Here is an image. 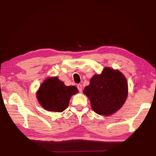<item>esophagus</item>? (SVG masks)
<instances>
[{"instance_id":"1","label":"esophagus","mask_w":156,"mask_h":156,"mask_svg":"<svg viewBox=\"0 0 156 156\" xmlns=\"http://www.w3.org/2000/svg\"><path fill=\"white\" fill-rule=\"evenodd\" d=\"M77 88H78V90H79V92H82V84H78L77 85Z\"/></svg>"}]
</instances>
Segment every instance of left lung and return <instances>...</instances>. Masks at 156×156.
<instances>
[{"label": "left lung", "mask_w": 156, "mask_h": 156, "mask_svg": "<svg viewBox=\"0 0 156 156\" xmlns=\"http://www.w3.org/2000/svg\"><path fill=\"white\" fill-rule=\"evenodd\" d=\"M84 94L90 99L92 108L98 115L108 116L120 109L128 94L124 75L118 70L105 68L101 74L94 75Z\"/></svg>", "instance_id": "1"}]
</instances>
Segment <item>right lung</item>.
Wrapping results in <instances>:
<instances>
[{"label": "right lung", "mask_w": 156, "mask_h": 156, "mask_svg": "<svg viewBox=\"0 0 156 156\" xmlns=\"http://www.w3.org/2000/svg\"><path fill=\"white\" fill-rule=\"evenodd\" d=\"M78 92L74 86L67 87L58 77L45 80L39 87L37 98L39 103L49 111L63 112L68 107L72 95Z\"/></svg>", "instance_id": "add662e5"}]
</instances>
